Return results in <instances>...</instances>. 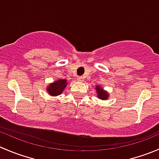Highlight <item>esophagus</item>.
Returning a JSON list of instances; mask_svg holds the SVG:
<instances>
[{
  "mask_svg": "<svg viewBox=\"0 0 159 159\" xmlns=\"http://www.w3.org/2000/svg\"><path fill=\"white\" fill-rule=\"evenodd\" d=\"M77 80H78V81H84V77H78V78H77Z\"/></svg>",
  "mask_w": 159,
  "mask_h": 159,
  "instance_id": "obj_1",
  "label": "esophagus"
}]
</instances>
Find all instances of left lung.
I'll use <instances>...</instances> for the list:
<instances>
[{"instance_id": "obj_1", "label": "left lung", "mask_w": 159, "mask_h": 159, "mask_svg": "<svg viewBox=\"0 0 159 159\" xmlns=\"http://www.w3.org/2000/svg\"><path fill=\"white\" fill-rule=\"evenodd\" d=\"M96 89V93H97V96L99 99L101 100H108V98H109L110 94L107 91H105L103 88H102V86L100 85H96L95 89Z\"/></svg>"}]
</instances>
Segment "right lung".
I'll use <instances>...</instances> for the list:
<instances>
[{"mask_svg": "<svg viewBox=\"0 0 159 159\" xmlns=\"http://www.w3.org/2000/svg\"><path fill=\"white\" fill-rule=\"evenodd\" d=\"M67 84H68V81L66 79H58L48 84V86L46 88V91L48 93L49 95L55 97V96L60 95L63 92Z\"/></svg>", "mask_w": 159, "mask_h": 159, "instance_id": "obj_1", "label": "right lung"}]
</instances>
